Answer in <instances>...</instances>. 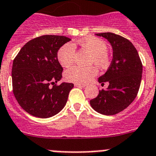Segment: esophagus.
<instances>
[{
	"label": "esophagus",
	"instance_id": "1",
	"mask_svg": "<svg viewBox=\"0 0 156 156\" xmlns=\"http://www.w3.org/2000/svg\"><path fill=\"white\" fill-rule=\"evenodd\" d=\"M76 87H86V84H81V83H75Z\"/></svg>",
	"mask_w": 156,
	"mask_h": 156
}]
</instances>
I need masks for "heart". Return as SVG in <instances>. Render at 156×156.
<instances>
[{"label":"heart","mask_w":156,"mask_h":156,"mask_svg":"<svg viewBox=\"0 0 156 156\" xmlns=\"http://www.w3.org/2000/svg\"><path fill=\"white\" fill-rule=\"evenodd\" d=\"M80 45L91 53L90 63H94L100 68H105L109 64L108 46L105 41L96 37H87L79 42ZM59 63L64 67L71 66L75 57V47L72 43H66L59 48L57 54ZM98 74L94 66L81 67L74 66L65 72V78L69 82L76 83H86L90 81Z\"/></svg>","instance_id":"heart-1"}]
</instances>
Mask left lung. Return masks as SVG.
I'll return each mask as SVG.
<instances>
[{
	"mask_svg": "<svg viewBox=\"0 0 156 156\" xmlns=\"http://www.w3.org/2000/svg\"><path fill=\"white\" fill-rule=\"evenodd\" d=\"M96 35L108 40L113 58L105 73L98 78L101 84L109 83L108 88L99 90L90 104L98 113L115 115L127 108L137 97L142 76V63L137 49L129 40L113 33Z\"/></svg>",
	"mask_w": 156,
	"mask_h": 156,
	"instance_id": "8db88e82",
	"label": "left lung"
}]
</instances>
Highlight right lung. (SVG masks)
I'll return each instance as SVG.
<instances>
[{
    "mask_svg": "<svg viewBox=\"0 0 156 156\" xmlns=\"http://www.w3.org/2000/svg\"><path fill=\"white\" fill-rule=\"evenodd\" d=\"M70 40L64 36L38 37L27 42L14 59L13 94L19 105L30 115L49 118L66 105L74 85L70 83L56 84L62 79L63 71L57 54Z\"/></svg>",
    "mask_w": 156,
    "mask_h": 156,
    "instance_id": "add662e5",
    "label": "right lung"
}]
</instances>
